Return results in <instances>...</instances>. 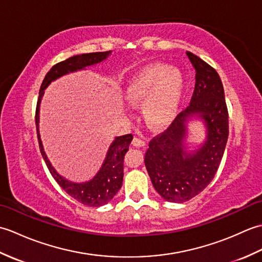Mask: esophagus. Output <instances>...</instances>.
Instances as JSON below:
<instances>
[{
  "label": "esophagus",
  "instance_id": "1",
  "mask_svg": "<svg viewBox=\"0 0 262 262\" xmlns=\"http://www.w3.org/2000/svg\"><path fill=\"white\" fill-rule=\"evenodd\" d=\"M132 144L134 146H136V147H144L146 145V142L145 141H143V140H140V138H134V140H133V142H132Z\"/></svg>",
  "mask_w": 262,
  "mask_h": 262
}]
</instances>
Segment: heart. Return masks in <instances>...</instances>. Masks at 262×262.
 <instances>
[{
    "label": "heart",
    "mask_w": 262,
    "mask_h": 262,
    "mask_svg": "<svg viewBox=\"0 0 262 262\" xmlns=\"http://www.w3.org/2000/svg\"><path fill=\"white\" fill-rule=\"evenodd\" d=\"M183 88L185 83L179 70L164 64H151L127 82L124 96L132 104H143V115L149 125L163 127L174 118Z\"/></svg>",
    "instance_id": "b5f03b06"
}]
</instances>
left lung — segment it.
<instances>
[{"label":"left lung","instance_id":"8db88e82","mask_svg":"<svg viewBox=\"0 0 262 262\" xmlns=\"http://www.w3.org/2000/svg\"><path fill=\"white\" fill-rule=\"evenodd\" d=\"M187 55L196 70L190 104L149 142L144 160L155 190L171 203L187 202L209 185L219 170L229 137V113L220 75L196 55L190 52ZM194 115L204 120L208 138L198 150L188 152L185 125Z\"/></svg>","mask_w":262,"mask_h":262}]
</instances>
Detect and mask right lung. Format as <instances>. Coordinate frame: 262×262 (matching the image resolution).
Returning a JSON list of instances; mask_svg holds the SVG:
<instances>
[{
  "label": "right lung",
  "mask_w": 262,
  "mask_h": 262,
  "mask_svg": "<svg viewBox=\"0 0 262 262\" xmlns=\"http://www.w3.org/2000/svg\"><path fill=\"white\" fill-rule=\"evenodd\" d=\"M110 54L111 51L76 55V56H72L68 59L63 60V62L54 65L51 71L46 74L45 79H43L41 83L36 109V128L39 148H40V153L43 160H45V163L49 172H51V174L53 176L54 179L56 180L58 185L62 187V189H64L71 197L76 199L79 203L85 206H91V207H99V206H102L109 203L121 188L122 178H124V158L126 152L128 151V148H129V144L132 143L133 135L127 134L115 138V141L111 143V145L108 149L107 157L104 159L102 166L100 168L98 173L93 179L82 183L72 182L66 180L65 178L57 173L56 170L53 168L51 162H49V160L47 159L45 151H43L38 127L39 105H40L41 98L43 96V90H45L53 81L57 80L58 77L65 74L71 73V72L83 70L85 69L86 66H91L102 62V60L107 58Z\"/></svg>",
  "instance_id": "add662e5"
}]
</instances>
